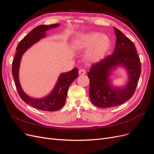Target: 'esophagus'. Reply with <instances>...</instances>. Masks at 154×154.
Wrapping results in <instances>:
<instances>
[{"label":"esophagus","mask_w":154,"mask_h":154,"mask_svg":"<svg viewBox=\"0 0 154 154\" xmlns=\"http://www.w3.org/2000/svg\"><path fill=\"white\" fill-rule=\"evenodd\" d=\"M85 73H86V71L85 69H80L79 70V74H80V75H83V74H85Z\"/></svg>","instance_id":"esophagus-1"}]
</instances>
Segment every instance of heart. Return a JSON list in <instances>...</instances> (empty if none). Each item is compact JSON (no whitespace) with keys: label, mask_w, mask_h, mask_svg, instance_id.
<instances>
[{"label":"heart","mask_w":154,"mask_h":154,"mask_svg":"<svg viewBox=\"0 0 154 154\" xmlns=\"http://www.w3.org/2000/svg\"><path fill=\"white\" fill-rule=\"evenodd\" d=\"M110 45V39L105 34L92 32L79 35L74 41V48L76 50H87L86 57L91 62L98 60L106 52Z\"/></svg>","instance_id":"1"}]
</instances>
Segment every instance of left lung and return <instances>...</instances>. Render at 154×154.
Segmentation results:
<instances>
[{
  "instance_id": "obj_1",
  "label": "left lung",
  "mask_w": 154,
  "mask_h": 154,
  "mask_svg": "<svg viewBox=\"0 0 154 154\" xmlns=\"http://www.w3.org/2000/svg\"><path fill=\"white\" fill-rule=\"evenodd\" d=\"M116 47L112 54L93 64L87 76L90 80L89 97L92 103L101 108H110L125 103L134 94L141 72L140 59L132 42L114 27ZM123 66L129 80L123 88L114 87L109 81L111 71Z\"/></svg>"
}]
</instances>
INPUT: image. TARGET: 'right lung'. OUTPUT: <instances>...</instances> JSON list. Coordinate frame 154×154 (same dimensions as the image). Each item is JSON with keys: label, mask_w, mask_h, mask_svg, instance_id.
Instances as JSON below:
<instances>
[{"label": "right lung", "mask_w": 154, "mask_h": 154, "mask_svg": "<svg viewBox=\"0 0 154 154\" xmlns=\"http://www.w3.org/2000/svg\"><path fill=\"white\" fill-rule=\"evenodd\" d=\"M59 24L50 26L40 25L36 27L28 35H27L18 44L17 51L12 64V74L15 80L18 94L22 100L31 106L44 111H56L62 109L66 103L67 91L70 85L78 76V70L74 68L69 72L62 73L60 75L57 84L49 94L42 98H33L27 96L23 91L19 82L18 71L22 56L25 51L41 38L46 36L45 32L48 30L57 27Z\"/></svg>", "instance_id": "add662e5"}]
</instances>
